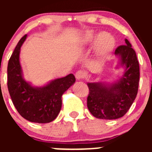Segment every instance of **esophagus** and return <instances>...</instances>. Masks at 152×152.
<instances>
[{
    "mask_svg": "<svg viewBox=\"0 0 152 152\" xmlns=\"http://www.w3.org/2000/svg\"><path fill=\"white\" fill-rule=\"evenodd\" d=\"M85 73L84 71H82V70H79V71L76 72V74H75V76H76V79H78V80L84 79V78L85 77Z\"/></svg>",
    "mask_w": 152,
    "mask_h": 152,
    "instance_id": "1",
    "label": "esophagus"
}]
</instances>
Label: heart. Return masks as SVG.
<instances>
[{"instance_id": "b5f03b06", "label": "heart", "mask_w": 152, "mask_h": 152, "mask_svg": "<svg viewBox=\"0 0 152 152\" xmlns=\"http://www.w3.org/2000/svg\"><path fill=\"white\" fill-rule=\"evenodd\" d=\"M96 37V49L100 56H105L110 53L115 45L114 37L107 32H102L99 35L96 34L93 31L89 30L82 34L79 40V45L86 46L91 44Z\"/></svg>"}]
</instances>
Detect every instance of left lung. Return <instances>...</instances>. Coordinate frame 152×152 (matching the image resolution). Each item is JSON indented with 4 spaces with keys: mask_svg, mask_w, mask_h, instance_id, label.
Masks as SVG:
<instances>
[{
    "mask_svg": "<svg viewBox=\"0 0 152 152\" xmlns=\"http://www.w3.org/2000/svg\"><path fill=\"white\" fill-rule=\"evenodd\" d=\"M115 49L118 65L124 67L119 80L112 84L89 82L87 107L94 117L113 120L123 117L129 110L138 90L140 67L136 53L128 39Z\"/></svg>",
    "mask_w": 152,
    "mask_h": 152,
    "instance_id": "left-lung-1",
    "label": "left lung"
}]
</instances>
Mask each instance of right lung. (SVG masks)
Masks as SVG:
<instances>
[{
	"instance_id": "1",
	"label": "right lung",
	"mask_w": 152,
	"mask_h": 152,
	"mask_svg": "<svg viewBox=\"0 0 152 152\" xmlns=\"http://www.w3.org/2000/svg\"><path fill=\"white\" fill-rule=\"evenodd\" d=\"M27 35L15 47L7 67V85L13 104L19 114L31 122L46 124L57 117L62 108V96L75 83L73 74L51 81L43 87H33L23 79L20 63V48Z\"/></svg>"
}]
</instances>
